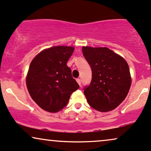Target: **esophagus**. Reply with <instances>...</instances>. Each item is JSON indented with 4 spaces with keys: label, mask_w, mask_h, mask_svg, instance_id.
<instances>
[{
    "label": "esophagus",
    "mask_w": 151,
    "mask_h": 151,
    "mask_svg": "<svg viewBox=\"0 0 151 151\" xmlns=\"http://www.w3.org/2000/svg\"><path fill=\"white\" fill-rule=\"evenodd\" d=\"M76 81H77V83H78V85H79V86H81V79H79V78L76 79Z\"/></svg>",
    "instance_id": "34e87169"
}]
</instances>
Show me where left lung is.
<instances>
[{"label": "left lung", "instance_id": "8db88e82", "mask_svg": "<svg viewBox=\"0 0 151 151\" xmlns=\"http://www.w3.org/2000/svg\"><path fill=\"white\" fill-rule=\"evenodd\" d=\"M83 54L92 68V81L85 88L88 104L102 112L114 109L124 100L132 77L127 62L107 47H83Z\"/></svg>", "mask_w": 151, "mask_h": 151}]
</instances>
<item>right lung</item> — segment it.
<instances>
[{"instance_id":"obj_1","label":"right lung","mask_w":151,"mask_h":151,"mask_svg":"<svg viewBox=\"0 0 151 151\" xmlns=\"http://www.w3.org/2000/svg\"><path fill=\"white\" fill-rule=\"evenodd\" d=\"M73 47L56 46L40 51L30 63L26 84L32 99L44 110L58 112L79 88L67 61Z\"/></svg>"}]
</instances>
